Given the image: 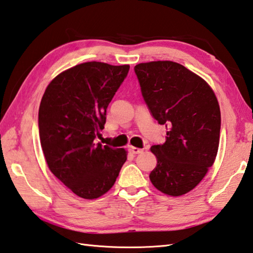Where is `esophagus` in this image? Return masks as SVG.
<instances>
[{
    "instance_id": "34e87169",
    "label": "esophagus",
    "mask_w": 253,
    "mask_h": 253,
    "mask_svg": "<svg viewBox=\"0 0 253 253\" xmlns=\"http://www.w3.org/2000/svg\"><path fill=\"white\" fill-rule=\"evenodd\" d=\"M142 150L144 149H141V148H137V147H129V151L131 154H134V155H137V154H140V153H142Z\"/></svg>"
}]
</instances>
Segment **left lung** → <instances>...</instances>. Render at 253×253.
<instances>
[{
    "label": "left lung",
    "mask_w": 253,
    "mask_h": 253,
    "mask_svg": "<svg viewBox=\"0 0 253 253\" xmlns=\"http://www.w3.org/2000/svg\"><path fill=\"white\" fill-rule=\"evenodd\" d=\"M134 70L151 115L168 129L166 141L150 148L157 158L150 181L166 195H185L203 180L218 153L217 97L205 80L181 64L140 63Z\"/></svg>",
    "instance_id": "left-lung-1"
}]
</instances>
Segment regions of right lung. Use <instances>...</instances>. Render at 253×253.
Segmentation results:
<instances>
[{
  "instance_id": "right-lung-1",
  "label": "right lung",
  "mask_w": 253,
  "mask_h": 253,
  "mask_svg": "<svg viewBox=\"0 0 253 253\" xmlns=\"http://www.w3.org/2000/svg\"><path fill=\"white\" fill-rule=\"evenodd\" d=\"M129 71L87 62L62 72L41 100L39 130L49 170L84 199H96L114 186L127 151L96 142L106 109Z\"/></svg>"
}]
</instances>
